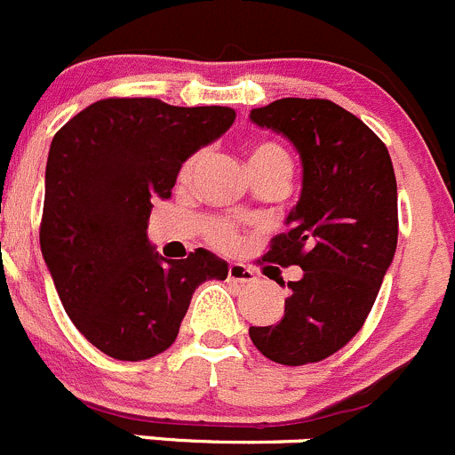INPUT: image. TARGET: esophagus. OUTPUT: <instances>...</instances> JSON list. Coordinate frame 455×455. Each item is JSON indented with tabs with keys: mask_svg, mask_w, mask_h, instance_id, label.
I'll list each match as a JSON object with an SVG mask.
<instances>
[{
	"mask_svg": "<svg viewBox=\"0 0 455 455\" xmlns=\"http://www.w3.org/2000/svg\"><path fill=\"white\" fill-rule=\"evenodd\" d=\"M228 282H235V284H249V282H255V273L251 271L244 264L231 262L228 264Z\"/></svg>",
	"mask_w": 455,
	"mask_h": 455,
	"instance_id": "esophagus-1",
	"label": "esophagus"
}]
</instances>
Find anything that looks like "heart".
<instances>
[{"label": "heart", "mask_w": 455, "mask_h": 455, "mask_svg": "<svg viewBox=\"0 0 455 455\" xmlns=\"http://www.w3.org/2000/svg\"><path fill=\"white\" fill-rule=\"evenodd\" d=\"M197 164V157L187 162L184 166V175H188L193 171V166ZM246 166L251 171H284L291 173V160L286 156L284 148L275 142H251L246 144ZM211 240L215 242L222 249H233L237 244V231L227 222H215L209 227Z\"/></svg>", "instance_id": "1"}]
</instances>
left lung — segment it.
Listing matches in <instances>:
<instances>
[{
    "label": "left lung",
    "instance_id": "left-lung-1",
    "mask_svg": "<svg viewBox=\"0 0 455 455\" xmlns=\"http://www.w3.org/2000/svg\"><path fill=\"white\" fill-rule=\"evenodd\" d=\"M249 120L289 140L302 164V191L284 220L289 231L273 237L264 255L277 267L298 264L302 277L289 282L282 320L251 326L249 335L273 363H320L358 333L394 262V164L380 138L329 100L284 97L253 108Z\"/></svg>",
    "mask_w": 455,
    "mask_h": 455
}]
</instances>
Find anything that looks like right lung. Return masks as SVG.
Masks as SVG:
<instances>
[{"label": "right lung", "mask_w": 455, "mask_h": 455, "mask_svg": "<svg viewBox=\"0 0 455 455\" xmlns=\"http://www.w3.org/2000/svg\"><path fill=\"white\" fill-rule=\"evenodd\" d=\"M233 120L228 106L122 97L95 101L52 138L44 262L73 324L110 358L169 349L197 286L227 277L228 264L206 249L164 259L147 231L153 202L169 200L184 162Z\"/></svg>", "instance_id": "right-lung-1"}]
</instances>
